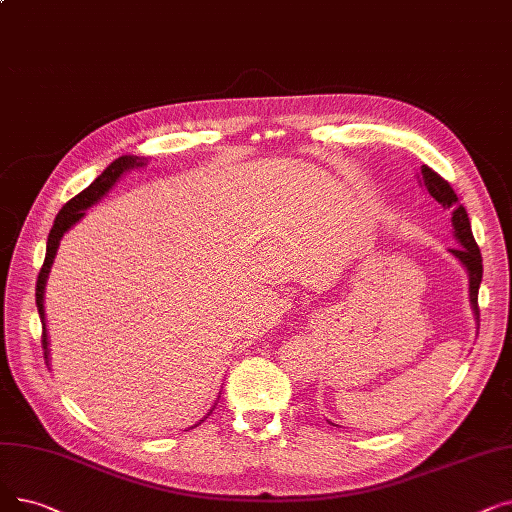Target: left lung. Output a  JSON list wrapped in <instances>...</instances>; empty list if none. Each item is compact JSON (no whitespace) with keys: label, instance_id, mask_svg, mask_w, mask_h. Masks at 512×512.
<instances>
[{"label":"left lung","instance_id":"1","mask_svg":"<svg viewBox=\"0 0 512 512\" xmlns=\"http://www.w3.org/2000/svg\"><path fill=\"white\" fill-rule=\"evenodd\" d=\"M420 175H422L420 184L429 190V194L435 198V201L443 209L452 211V226H454V238L458 240V247L450 249V253L462 263L466 274H469V301H471L473 316H475V322L479 328L477 295H479V284L483 278V259H481V251L477 247L473 230H471L469 215H466V209L458 203V196L452 190V186L443 180L441 175H437L427 165L420 167Z\"/></svg>","mask_w":512,"mask_h":512}]
</instances>
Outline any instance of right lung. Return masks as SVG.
Listing matches in <instances>:
<instances>
[{
    "label": "right lung",
    "instance_id": "1",
    "mask_svg": "<svg viewBox=\"0 0 512 512\" xmlns=\"http://www.w3.org/2000/svg\"><path fill=\"white\" fill-rule=\"evenodd\" d=\"M146 163L148 161L142 159V157H133V154H123V157H119L117 161L110 163L83 192H79L75 198H71V201L66 203L60 209V213L56 215V221H54V226H52L50 236H48L46 261H43V265H41V272L37 276V288H35V303H37V311H39V318H41V324H43L41 343H43V349H46L43 353H46V360L48 362H50V349H48L50 341H48V328H46V307H43V295H46V282H48V276H50V270H52V263H54V257H56V251H58V244H60L62 236L69 232L77 224V221H81L85 211L90 209L92 205H96L104 194H108V190L113 188L127 171L146 167Z\"/></svg>",
    "mask_w": 512,
    "mask_h": 512
}]
</instances>
